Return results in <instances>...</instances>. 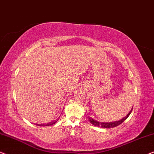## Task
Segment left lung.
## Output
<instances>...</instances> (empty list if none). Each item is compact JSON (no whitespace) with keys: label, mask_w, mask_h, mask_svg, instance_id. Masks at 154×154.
I'll return each instance as SVG.
<instances>
[{"label":"left lung","mask_w":154,"mask_h":154,"mask_svg":"<svg viewBox=\"0 0 154 154\" xmlns=\"http://www.w3.org/2000/svg\"><path fill=\"white\" fill-rule=\"evenodd\" d=\"M133 107H132L131 110L130 111L129 113L127 114V116H125V117H123V119H121V120L117 121H113V122L105 123V122H99V121H97L96 120L93 119L91 118V117H88V119H89L90 122L93 125H95V126H98V127H100V128H114V127L117 126V125H120L121 123H122L123 121H124L128 117L130 114H131L132 110H133Z\"/></svg>","instance_id":"left-lung-1"}]
</instances>
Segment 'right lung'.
<instances>
[{
  "label": "right lung",
  "instance_id": "1",
  "mask_svg": "<svg viewBox=\"0 0 154 154\" xmlns=\"http://www.w3.org/2000/svg\"><path fill=\"white\" fill-rule=\"evenodd\" d=\"M58 119H57V120H54V121H51V122H50V123H47V124H37V125H43V126H48V125H53V124H55V123L57 122V121H58Z\"/></svg>",
  "mask_w": 154,
  "mask_h": 154
}]
</instances>
